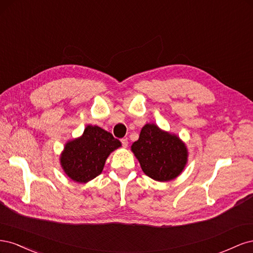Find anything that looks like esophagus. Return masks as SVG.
<instances>
[{"mask_svg": "<svg viewBox=\"0 0 253 253\" xmlns=\"http://www.w3.org/2000/svg\"><path fill=\"white\" fill-rule=\"evenodd\" d=\"M121 143H122V147H124V148H126V147H127V143H128V141H127V139H126V138H124V139H121Z\"/></svg>", "mask_w": 253, "mask_h": 253, "instance_id": "34e87169", "label": "esophagus"}]
</instances>
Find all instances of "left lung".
<instances>
[{"label":"left lung","instance_id":"8db88e82","mask_svg":"<svg viewBox=\"0 0 253 253\" xmlns=\"http://www.w3.org/2000/svg\"><path fill=\"white\" fill-rule=\"evenodd\" d=\"M132 152L145 175L156 181L175 179L188 163V149L177 135L164 131L155 124L144 125Z\"/></svg>","mask_w":253,"mask_h":253}]
</instances>
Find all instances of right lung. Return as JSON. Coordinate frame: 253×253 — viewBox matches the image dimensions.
I'll return each mask as SVG.
<instances>
[{"label":"right lung","mask_w":253,"mask_h":253,"mask_svg":"<svg viewBox=\"0 0 253 253\" xmlns=\"http://www.w3.org/2000/svg\"><path fill=\"white\" fill-rule=\"evenodd\" d=\"M120 147L121 142L110 132L88 125L80 137L65 143L60 165L72 180L86 183L101 174L106 159Z\"/></svg>","instance_id":"right-lung-1"}]
</instances>
